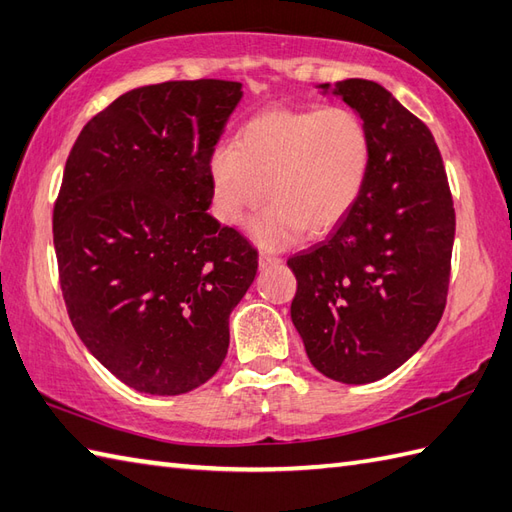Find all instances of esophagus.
I'll use <instances>...</instances> for the list:
<instances>
[{"mask_svg":"<svg viewBox=\"0 0 512 512\" xmlns=\"http://www.w3.org/2000/svg\"><path fill=\"white\" fill-rule=\"evenodd\" d=\"M276 265H280V258L271 256V254H260V256H258V269H260V271H267V269L276 267Z\"/></svg>","mask_w":512,"mask_h":512,"instance_id":"34e87169","label":"esophagus"}]
</instances>
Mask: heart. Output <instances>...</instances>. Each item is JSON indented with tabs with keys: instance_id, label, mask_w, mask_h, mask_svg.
Here are the masks:
<instances>
[{
	"instance_id": "obj_1",
	"label": "heart",
	"mask_w": 512,
	"mask_h": 512,
	"mask_svg": "<svg viewBox=\"0 0 512 512\" xmlns=\"http://www.w3.org/2000/svg\"><path fill=\"white\" fill-rule=\"evenodd\" d=\"M370 160L366 124L348 107L265 109L238 129L234 146L212 153V210L221 223L238 225L267 197L249 227L260 245L324 236L355 208Z\"/></svg>"
}]
</instances>
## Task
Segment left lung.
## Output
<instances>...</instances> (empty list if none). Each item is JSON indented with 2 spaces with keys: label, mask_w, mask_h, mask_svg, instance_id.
Masks as SVG:
<instances>
[{
  "label": "left lung",
  "mask_w": 512,
  "mask_h": 512,
  "mask_svg": "<svg viewBox=\"0 0 512 512\" xmlns=\"http://www.w3.org/2000/svg\"><path fill=\"white\" fill-rule=\"evenodd\" d=\"M317 89L355 109L370 135L366 186L326 241L289 258L291 320L324 377H388L445 311L456 212L434 135L388 89L346 78Z\"/></svg>",
  "instance_id": "8db88e82"
}]
</instances>
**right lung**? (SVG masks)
<instances>
[{"mask_svg":"<svg viewBox=\"0 0 512 512\" xmlns=\"http://www.w3.org/2000/svg\"><path fill=\"white\" fill-rule=\"evenodd\" d=\"M241 87L131 89L85 124L65 162L52 227L67 313L87 350L138 392L206 383L256 278V249L206 212L208 164Z\"/></svg>","mask_w":512,"mask_h":512,"instance_id":"obj_1","label":"right lung"}]
</instances>
